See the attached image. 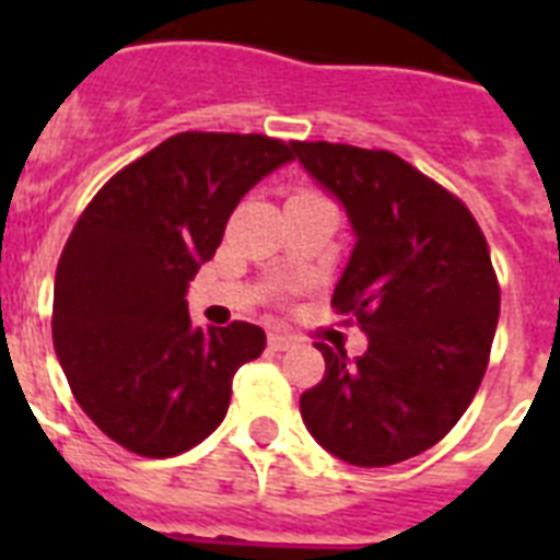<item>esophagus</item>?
Returning a JSON list of instances; mask_svg holds the SVG:
<instances>
[{"label":"esophagus","instance_id":"34e87169","mask_svg":"<svg viewBox=\"0 0 560 560\" xmlns=\"http://www.w3.org/2000/svg\"><path fill=\"white\" fill-rule=\"evenodd\" d=\"M267 342H270V349L272 351H288V349H293V337H290V334H281V331H272L270 337H267Z\"/></svg>","mask_w":560,"mask_h":560}]
</instances>
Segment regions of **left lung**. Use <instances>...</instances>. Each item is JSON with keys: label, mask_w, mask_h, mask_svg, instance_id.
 Masks as SVG:
<instances>
[{"label": "left lung", "mask_w": 560, "mask_h": 560, "mask_svg": "<svg viewBox=\"0 0 560 560\" xmlns=\"http://www.w3.org/2000/svg\"><path fill=\"white\" fill-rule=\"evenodd\" d=\"M349 211L358 244L331 307L369 334L363 358L316 342L325 377L299 409L337 459L383 468L430 451L477 395L500 284L468 206L389 151L293 142Z\"/></svg>", "instance_id": "obj_1"}]
</instances>
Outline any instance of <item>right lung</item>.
<instances>
[{
  "label": "right lung",
  "instance_id": "add662e5",
  "mask_svg": "<svg viewBox=\"0 0 560 560\" xmlns=\"http://www.w3.org/2000/svg\"><path fill=\"white\" fill-rule=\"evenodd\" d=\"M293 160L261 133L188 130L101 188L57 261L51 337L74 400L125 451L168 459L226 418L258 325L191 328L186 290L249 188Z\"/></svg>",
  "mask_w": 560,
  "mask_h": 560
}]
</instances>
